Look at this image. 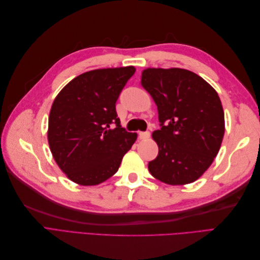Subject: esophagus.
<instances>
[{
    "label": "esophagus",
    "instance_id": "34e87169",
    "mask_svg": "<svg viewBox=\"0 0 260 260\" xmlns=\"http://www.w3.org/2000/svg\"><path fill=\"white\" fill-rule=\"evenodd\" d=\"M149 136H151V133H149L148 131L146 132H140L139 133V139L140 140H146L149 138Z\"/></svg>",
    "mask_w": 260,
    "mask_h": 260
}]
</instances>
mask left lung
<instances>
[{"label": "left lung", "instance_id": "left-lung-1", "mask_svg": "<svg viewBox=\"0 0 260 260\" xmlns=\"http://www.w3.org/2000/svg\"><path fill=\"white\" fill-rule=\"evenodd\" d=\"M141 84L155 102L161 127L152 135L158 155L148 162L149 172L170 185L194 182L210 167L222 143L224 113L218 93L182 68H146Z\"/></svg>", "mask_w": 260, "mask_h": 260}]
</instances>
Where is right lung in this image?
<instances>
[{"instance_id":"obj_1","label":"right lung","mask_w":260,"mask_h":260,"mask_svg":"<svg viewBox=\"0 0 260 260\" xmlns=\"http://www.w3.org/2000/svg\"><path fill=\"white\" fill-rule=\"evenodd\" d=\"M136 73L133 66L94 69L60 90L49 116L53 158L68 179L98 185L114 176L138 138L120 125L116 101ZM116 123L112 129L110 124Z\"/></svg>"}]
</instances>
